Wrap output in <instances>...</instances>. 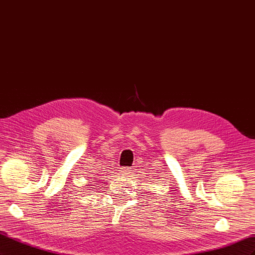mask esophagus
Masks as SVG:
<instances>
[{
    "label": "esophagus",
    "mask_w": 255,
    "mask_h": 255,
    "mask_svg": "<svg viewBox=\"0 0 255 255\" xmlns=\"http://www.w3.org/2000/svg\"><path fill=\"white\" fill-rule=\"evenodd\" d=\"M130 168H119V173H121V174H123V175H126V174H128L130 170H129Z\"/></svg>",
    "instance_id": "obj_1"
}]
</instances>
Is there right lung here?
Segmentation results:
<instances>
[{
  "label": "right lung",
  "instance_id": "obj_1",
  "mask_svg": "<svg viewBox=\"0 0 255 255\" xmlns=\"http://www.w3.org/2000/svg\"><path fill=\"white\" fill-rule=\"evenodd\" d=\"M90 185H91V184H89V185H88V186H90Z\"/></svg>",
  "mask_w": 255,
  "mask_h": 255
}]
</instances>
